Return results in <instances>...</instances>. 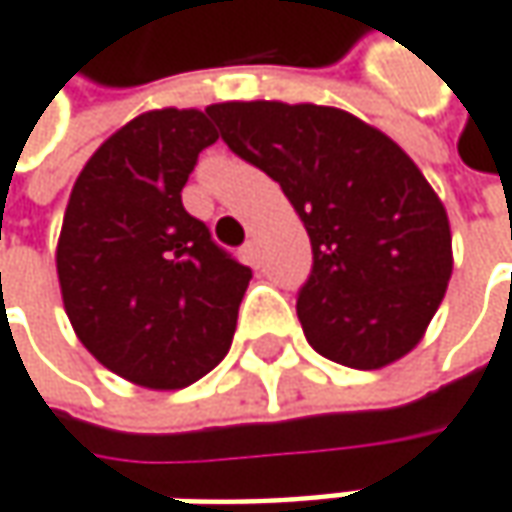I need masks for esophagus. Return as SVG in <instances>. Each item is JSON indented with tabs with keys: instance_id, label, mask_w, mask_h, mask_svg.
I'll return each mask as SVG.
<instances>
[{
	"instance_id": "34e87169",
	"label": "esophagus",
	"mask_w": 512,
	"mask_h": 512,
	"mask_svg": "<svg viewBox=\"0 0 512 512\" xmlns=\"http://www.w3.org/2000/svg\"><path fill=\"white\" fill-rule=\"evenodd\" d=\"M243 260H246L249 266H257V263H260V249H257L255 240H249V243L243 246Z\"/></svg>"
}]
</instances>
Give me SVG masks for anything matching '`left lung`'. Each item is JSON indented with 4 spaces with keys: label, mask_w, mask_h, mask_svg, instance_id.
<instances>
[{
    "label": "left lung",
    "mask_w": 512,
    "mask_h": 512,
    "mask_svg": "<svg viewBox=\"0 0 512 512\" xmlns=\"http://www.w3.org/2000/svg\"><path fill=\"white\" fill-rule=\"evenodd\" d=\"M205 112L310 234L313 275L298 295L307 342L356 371L411 353L452 278V231L406 150L336 106L226 101Z\"/></svg>",
    "instance_id": "obj_1"
}]
</instances>
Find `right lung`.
Masks as SVG:
<instances>
[{"mask_svg":"<svg viewBox=\"0 0 512 512\" xmlns=\"http://www.w3.org/2000/svg\"><path fill=\"white\" fill-rule=\"evenodd\" d=\"M217 138L202 109L141 112L92 153L63 214L54 260L77 339L150 391L188 388L223 362L252 278L182 205Z\"/></svg>","mask_w":512,"mask_h":512,"instance_id":"obj_1","label":"right lung"}]
</instances>
